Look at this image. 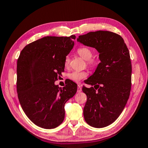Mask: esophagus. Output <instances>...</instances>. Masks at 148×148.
Listing matches in <instances>:
<instances>
[{
    "label": "esophagus",
    "instance_id": "34e87169",
    "mask_svg": "<svg viewBox=\"0 0 148 148\" xmlns=\"http://www.w3.org/2000/svg\"><path fill=\"white\" fill-rule=\"evenodd\" d=\"M77 92H80L82 91V87H81V86H79V85H78V86H77Z\"/></svg>",
    "mask_w": 148,
    "mask_h": 148
}]
</instances>
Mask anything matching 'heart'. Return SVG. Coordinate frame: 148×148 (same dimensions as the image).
Here are the masks:
<instances>
[{
  "label": "heart",
  "mask_w": 148,
  "mask_h": 148,
  "mask_svg": "<svg viewBox=\"0 0 148 148\" xmlns=\"http://www.w3.org/2000/svg\"><path fill=\"white\" fill-rule=\"evenodd\" d=\"M77 53L79 56L82 57L84 59L87 61V64L89 67H95L97 64V61L94 59H92V51L91 49L87 47H82L77 49ZM70 62V58L69 56L66 57L64 60V66L65 67H68ZM87 71H74L71 72L69 74V77L70 79L75 82H79L81 80L86 78L87 76Z\"/></svg>",
  "instance_id": "heart-1"
}]
</instances>
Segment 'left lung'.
<instances>
[{"mask_svg":"<svg viewBox=\"0 0 148 148\" xmlns=\"http://www.w3.org/2000/svg\"><path fill=\"white\" fill-rule=\"evenodd\" d=\"M77 42L97 50L101 62L85 83L87 95L84 116L87 124L103 128L114 123L121 114L129 98L132 65L129 49L122 37L106 31L80 35Z\"/></svg>","mask_w":148,"mask_h":148,"instance_id":"obj_1","label":"left lung"}]
</instances>
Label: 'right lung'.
Returning a JSON list of instances; mask_svg holds the SVG:
<instances>
[{"instance_id":"right-lung-1","label":"right lung","mask_w":148,"mask_h":148,"mask_svg":"<svg viewBox=\"0 0 148 148\" xmlns=\"http://www.w3.org/2000/svg\"><path fill=\"white\" fill-rule=\"evenodd\" d=\"M75 35L45 36L22 49L17 62V91L22 109L44 129L58 127L64 118V104L74 97L77 84H55L64 69V60L74 46Z\"/></svg>"}]
</instances>
